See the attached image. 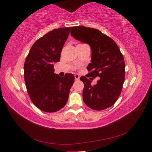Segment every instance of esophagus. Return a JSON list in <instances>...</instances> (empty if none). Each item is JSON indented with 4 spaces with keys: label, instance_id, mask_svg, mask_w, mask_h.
<instances>
[{
    "label": "esophagus",
    "instance_id": "34e87169",
    "mask_svg": "<svg viewBox=\"0 0 152 152\" xmlns=\"http://www.w3.org/2000/svg\"><path fill=\"white\" fill-rule=\"evenodd\" d=\"M74 78H75V80H78L80 79L79 74H75V75H74Z\"/></svg>",
    "mask_w": 152,
    "mask_h": 152
}]
</instances>
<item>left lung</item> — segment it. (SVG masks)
<instances>
[{
    "mask_svg": "<svg viewBox=\"0 0 152 152\" xmlns=\"http://www.w3.org/2000/svg\"><path fill=\"white\" fill-rule=\"evenodd\" d=\"M70 34L76 40L89 44L91 48V63L87 67L91 72L86 76L100 78L94 86L86 76L80 78L84 83L83 102L95 110L110 107L119 96L125 80L124 58L118 45L96 28L73 27Z\"/></svg>",
    "mask_w": 152,
    "mask_h": 152,
    "instance_id": "obj_1",
    "label": "left lung"
}]
</instances>
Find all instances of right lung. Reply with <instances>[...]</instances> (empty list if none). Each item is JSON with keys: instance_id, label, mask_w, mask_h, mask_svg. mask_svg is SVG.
Returning a JSON list of instances; mask_svg holds the SVG:
<instances>
[{"instance_id": "right-lung-1", "label": "right lung", "mask_w": 152, "mask_h": 152, "mask_svg": "<svg viewBox=\"0 0 152 152\" xmlns=\"http://www.w3.org/2000/svg\"><path fill=\"white\" fill-rule=\"evenodd\" d=\"M71 27L53 29L35 42L24 64V78L28 94L38 108L55 112L63 108L74 82L72 74L61 77L54 73L62 48Z\"/></svg>"}]
</instances>
